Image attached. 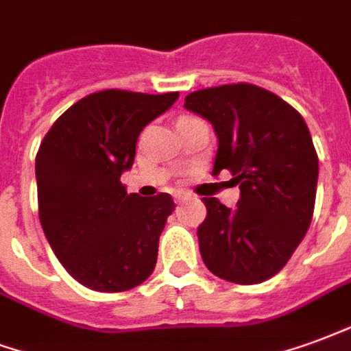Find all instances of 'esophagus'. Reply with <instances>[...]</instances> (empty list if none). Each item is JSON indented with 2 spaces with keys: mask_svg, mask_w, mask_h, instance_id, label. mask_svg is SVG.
Masks as SVG:
<instances>
[{
  "mask_svg": "<svg viewBox=\"0 0 351 351\" xmlns=\"http://www.w3.org/2000/svg\"><path fill=\"white\" fill-rule=\"evenodd\" d=\"M175 199H176V202L188 201V199H191V193H188V191H176Z\"/></svg>",
  "mask_w": 351,
  "mask_h": 351,
  "instance_id": "34e87169",
  "label": "esophagus"
}]
</instances>
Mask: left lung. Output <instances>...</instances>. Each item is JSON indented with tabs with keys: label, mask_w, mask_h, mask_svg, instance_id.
Segmentation results:
<instances>
[{
	"label": "left lung",
	"mask_w": 351,
	"mask_h": 351,
	"mask_svg": "<svg viewBox=\"0 0 351 351\" xmlns=\"http://www.w3.org/2000/svg\"><path fill=\"white\" fill-rule=\"evenodd\" d=\"M184 106L214 126V173L227 169L240 186L232 210L202 197V261L225 281H266L285 268L313 219L318 156L307 124L290 104L251 83L195 90Z\"/></svg>",
	"instance_id": "obj_1"
}]
</instances>
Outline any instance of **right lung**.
Masks as SVG:
<instances>
[{
	"mask_svg": "<svg viewBox=\"0 0 351 351\" xmlns=\"http://www.w3.org/2000/svg\"><path fill=\"white\" fill-rule=\"evenodd\" d=\"M176 98L178 93L98 90L70 106L38 147L40 225L59 262L83 287L124 292L154 271L175 202L169 193H126L121 175L134 163L141 130Z\"/></svg>",
	"mask_w": 351,
	"mask_h": 351,
	"instance_id": "1",
	"label": "right lung"
}]
</instances>
